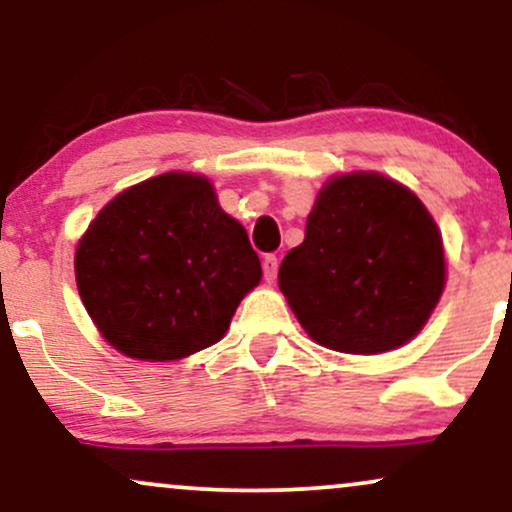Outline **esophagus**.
Segmentation results:
<instances>
[{"label":"esophagus","mask_w":512,"mask_h":512,"mask_svg":"<svg viewBox=\"0 0 512 512\" xmlns=\"http://www.w3.org/2000/svg\"><path fill=\"white\" fill-rule=\"evenodd\" d=\"M262 269H264V279L267 281H272L274 276H276V272H279V257L276 255H267L262 260Z\"/></svg>","instance_id":"obj_1"}]
</instances>
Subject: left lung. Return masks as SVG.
<instances>
[{
    "instance_id": "obj_1",
    "label": "left lung",
    "mask_w": 512,
    "mask_h": 512,
    "mask_svg": "<svg viewBox=\"0 0 512 512\" xmlns=\"http://www.w3.org/2000/svg\"><path fill=\"white\" fill-rule=\"evenodd\" d=\"M445 286L443 238L419 197L380 173L337 175L315 199L279 289L303 330L342 354H383L421 332Z\"/></svg>"
}]
</instances>
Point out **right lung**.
<instances>
[{
    "label": "right lung",
    "mask_w": 512,
    "mask_h": 512,
    "mask_svg": "<svg viewBox=\"0 0 512 512\" xmlns=\"http://www.w3.org/2000/svg\"><path fill=\"white\" fill-rule=\"evenodd\" d=\"M98 332L139 361H178L226 334L262 279L248 233L204 175L163 173L120 192L74 257Z\"/></svg>",
    "instance_id": "obj_1"
}]
</instances>
